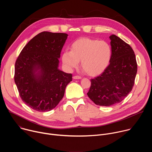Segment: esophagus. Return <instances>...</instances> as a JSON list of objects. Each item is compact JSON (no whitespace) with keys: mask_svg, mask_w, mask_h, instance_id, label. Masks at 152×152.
<instances>
[{"mask_svg":"<svg viewBox=\"0 0 152 152\" xmlns=\"http://www.w3.org/2000/svg\"><path fill=\"white\" fill-rule=\"evenodd\" d=\"M81 78H82V77L80 76H73V79H80Z\"/></svg>","mask_w":152,"mask_h":152,"instance_id":"esophagus-1","label":"esophagus"}]
</instances>
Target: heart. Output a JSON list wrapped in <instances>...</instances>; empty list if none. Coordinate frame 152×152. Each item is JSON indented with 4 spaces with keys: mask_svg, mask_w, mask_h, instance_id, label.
I'll return each instance as SVG.
<instances>
[{
    "mask_svg": "<svg viewBox=\"0 0 152 152\" xmlns=\"http://www.w3.org/2000/svg\"><path fill=\"white\" fill-rule=\"evenodd\" d=\"M111 56L112 49L107 42L84 37L72 43L70 52H63L62 61L69 69L76 67L80 61L82 69L86 73L97 76L107 68Z\"/></svg>",
    "mask_w": 152,
    "mask_h": 152,
    "instance_id": "heart-1",
    "label": "heart"
}]
</instances>
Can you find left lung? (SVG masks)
<instances>
[{
    "instance_id": "left-lung-1",
    "label": "left lung",
    "mask_w": 152,
    "mask_h": 152,
    "mask_svg": "<svg viewBox=\"0 0 152 152\" xmlns=\"http://www.w3.org/2000/svg\"><path fill=\"white\" fill-rule=\"evenodd\" d=\"M110 64L99 76L91 79L88 97L99 106H110L121 102L134 87L137 73L135 53L127 43L112 35Z\"/></svg>"
}]
</instances>
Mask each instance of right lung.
Wrapping results in <instances>:
<instances>
[{
    "label": "right lung",
    "instance_id": "obj_1",
    "mask_svg": "<svg viewBox=\"0 0 152 152\" xmlns=\"http://www.w3.org/2000/svg\"><path fill=\"white\" fill-rule=\"evenodd\" d=\"M67 36L65 33L42 32L28 42L16 59L14 81L19 96L34 110H53L72 80L71 73L58 69ZM38 69L40 70L35 74Z\"/></svg>",
    "mask_w": 152,
    "mask_h": 152
}]
</instances>
